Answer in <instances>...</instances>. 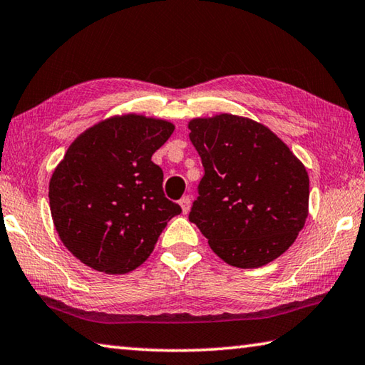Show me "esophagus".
<instances>
[{
	"label": "esophagus",
	"mask_w": 365,
	"mask_h": 365,
	"mask_svg": "<svg viewBox=\"0 0 365 365\" xmlns=\"http://www.w3.org/2000/svg\"><path fill=\"white\" fill-rule=\"evenodd\" d=\"M180 206H182V211L183 214H187L190 211V206H191V200L190 196H183L180 200Z\"/></svg>",
	"instance_id": "1"
}]
</instances>
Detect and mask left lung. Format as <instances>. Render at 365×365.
Returning a JSON list of instances; mask_svg holds the SVG:
<instances>
[{
	"label": "left lung",
	"instance_id": "left-lung-1",
	"mask_svg": "<svg viewBox=\"0 0 365 365\" xmlns=\"http://www.w3.org/2000/svg\"><path fill=\"white\" fill-rule=\"evenodd\" d=\"M205 175L188 219L227 264L256 269L282 256L304 227L309 177L262 123L232 114L188 123Z\"/></svg>",
	"mask_w": 365,
	"mask_h": 365
}]
</instances>
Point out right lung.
Listing matches in <instances>:
<instances>
[{
	"instance_id": "add662e5",
	"label": "right lung",
	"mask_w": 365,
	"mask_h": 365,
	"mask_svg": "<svg viewBox=\"0 0 365 365\" xmlns=\"http://www.w3.org/2000/svg\"><path fill=\"white\" fill-rule=\"evenodd\" d=\"M174 132L168 120L127 114L85 130L49 182L61 242L88 267L127 274L151 255L168 222L182 212L165 197L151 156Z\"/></svg>"
}]
</instances>
